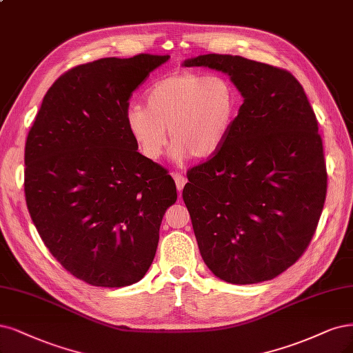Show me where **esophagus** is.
<instances>
[{"label":"esophagus","mask_w":353,"mask_h":353,"mask_svg":"<svg viewBox=\"0 0 353 353\" xmlns=\"http://www.w3.org/2000/svg\"><path fill=\"white\" fill-rule=\"evenodd\" d=\"M172 176H174V179H175V184H176V188H178V191H181L182 188L185 187V184H187V178L182 175L181 172H174L172 174Z\"/></svg>","instance_id":"1"}]
</instances>
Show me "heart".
Segmentation results:
<instances>
[{
    "label": "heart",
    "mask_w": 353,
    "mask_h": 353,
    "mask_svg": "<svg viewBox=\"0 0 353 353\" xmlns=\"http://www.w3.org/2000/svg\"><path fill=\"white\" fill-rule=\"evenodd\" d=\"M145 108L131 105L124 123L140 153L150 161L163 154L169 140L176 159H209L223 149L235 125L239 93L223 76L181 70L145 90Z\"/></svg>",
    "instance_id": "b5f03b06"
}]
</instances>
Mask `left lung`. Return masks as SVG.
<instances>
[{"label":"left lung","mask_w":353,"mask_h":353,"mask_svg":"<svg viewBox=\"0 0 353 353\" xmlns=\"http://www.w3.org/2000/svg\"><path fill=\"white\" fill-rule=\"evenodd\" d=\"M184 65L226 72L244 96L223 149L187 172L182 199L201 257L228 283L270 281L305 252L323 212L317 118L285 68L221 54Z\"/></svg>","instance_id":"1"}]
</instances>
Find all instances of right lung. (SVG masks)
Wrapping results in <instances>:
<instances>
[{
    "label": "right lung",
    "mask_w": 353,
    "mask_h": 353,
    "mask_svg": "<svg viewBox=\"0 0 353 353\" xmlns=\"http://www.w3.org/2000/svg\"><path fill=\"white\" fill-rule=\"evenodd\" d=\"M169 55L102 58L59 76L24 145V196L45 247L93 286L139 282L154 259L176 185L137 152L130 98Z\"/></svg>",
    "instance_id": "right-lung-1"
}]
</instances>
